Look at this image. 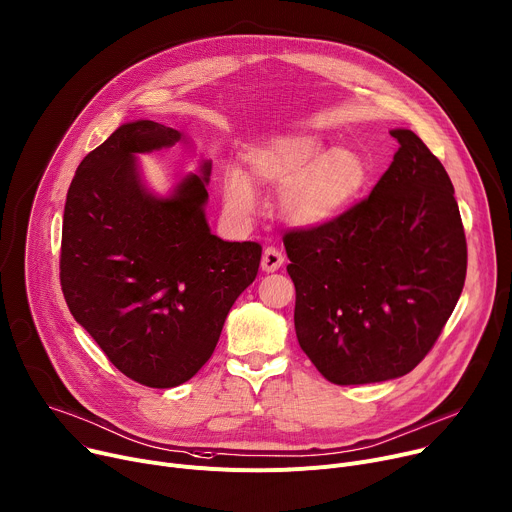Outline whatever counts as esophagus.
<instances>
[{"label":"esophagus","mask_w":512,"mask_h":512,"mask_svg":"<svg viewBox=\"0 0 512 512\" xmlns=\"http://www.w3.org/2000/svg\"><path fill=\"white\" fill-rule=\"evenodd\" d=\"M283 262H285V256L277 248H266L260 260V266L264 272H274L283 266Z\"/></svg>","instance_id":"esophagus-1"}]
</instances>
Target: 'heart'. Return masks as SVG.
<instances>
[{"label":"heart","mask_w":512,"mask_h":512,"mask_svg":"<svg viewBox=\"0 0 512 512\" xmlns=\"http://www.w3.org/2000/svg\"><path fill=\"white\" fill-rule=\"evenodd\" d=\"M246 162L258 182L281 190L279 211L285 223L307 231L346 217L373 178L361 153L332 149L311 133L272 135L246 151ZM221 192L227 217L248 223L258 207L252 180L238 168H227Z\"/></svg>","instance_id":"b5f03b06"}]
</instances>
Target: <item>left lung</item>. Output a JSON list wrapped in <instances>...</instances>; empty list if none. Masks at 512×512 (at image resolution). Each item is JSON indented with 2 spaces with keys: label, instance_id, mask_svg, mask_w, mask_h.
<instances>
[{
  "label": "left lung",
  "instance_id": "obj_1",
  "mask_svg": "<svg viewBox=\"0 0 512 512\" xmlns=\"http://www.w3.org/2000/svg\"><path fill=\"white\" fill-rule=\"evenodd\" d=\"M389 133L400 147L369 199L330 227L285 235L299 346L338 385L410 373L465 283L467 246L449 174L416 133Z\"/></svg>",
  "mask_w": 512,
  "mask_h": 512
}]
</instances>
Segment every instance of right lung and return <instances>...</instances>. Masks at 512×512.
Masks as SVG:
<instances>
[{"label":"right lung","instance_id":"obj_1","mask_svg":"<svg viewBox=\"0 0 512 512\" xmlns=\"http://www.w3.org/2000/svg\"><path fill=\"white\" fill-rule=\"evenodd\" d=\"M182 131L131 121L90 151L63 213L61 289L108 361L147 387H176L211 359L231 305L256 279L262 248L211 233V160L168 194L143 180L139 155Z\"/></svg>","mask_w":512,"mask_h":512}]
</instances>
